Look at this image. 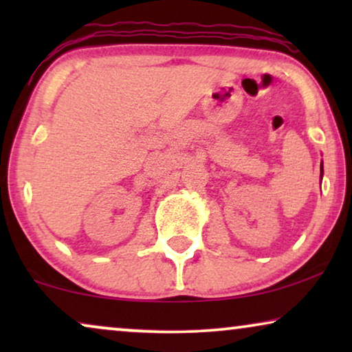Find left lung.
I'll list each match as a JSON object with an SVG mask.
<instances>
[{
	"mask_svg": "<svg viewBox=\"0 0 352 352\" xmlns=\"http://www.w3.org/2000/svg\"><path fill=\"white\" fill-rule=\"evenodd\" d=\"M322 175H324V166L320 165V177H322Z\"/></svg>",
	"mask_w": 352,
	"mask_h": 352,
	"instance_id": "8db88e82",
	"label": "left lung"
}]
</instances>
